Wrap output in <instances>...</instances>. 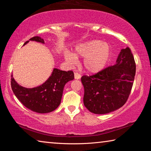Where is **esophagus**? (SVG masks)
Instances as JSON below:
<instances>
[{
  "label": "esophagus",
  "instance_id": "1",
  "mask_svg": "<svg viewBox=\"0 0 151 151\" xmlns=\"http://www.w3.org/2000/svg\"><path fill=\"white\" fill-rule=\"evenodd\" d=\"M81 77V75L78 73H75V79H80Z\"/></svg>",
  "mask_w": 151,
  "mask_h": 151
}]
</instances>
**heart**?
<instances>
[{
	"instance_id": "b5f03b06",
	"label": "heart",
	"mask_w": 151,
	"mask_h": 151,
	"mask_svg": "<svg viewBox=\"0 0 151 151\" xmlns=\"http://www.w3.org/2000/svg\"><path fill=\"white\" fill-rule=\"evenodd\" d=\"M111 55V50L109 44L99 40L83 43L75 48V55L85 58L84 68L91 73H96L103 70L108 63ZM64 57L71 65L75 64L76 60V57L72 53L65 52Z\"/></svg>"
}]
</instances>
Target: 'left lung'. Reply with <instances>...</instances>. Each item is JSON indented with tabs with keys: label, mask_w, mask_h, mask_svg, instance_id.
I'll return each mask as SVG.
<instances>
[{
	"label": "left lung",
	"mask_w": 151,
	"mask_h": 151,
	"mask_svg": "<svg viewBox=\"0 0 151 151\" xmlns=\"http://www.w3.org/2000/svg\"><path fill=\"white\" fill-rule=\"evenodd\" d=\"M136 64L129 47L122 49L116 64L91 76L81 77L84 104L94 114H106L126 103L133 85Z\"/></svg>",
	"instance_id": "1"
}]
</instances>
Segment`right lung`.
<instances>
[{
	"label": "right lung",
	"instance_id": "obj_1",
	"mask_svg": "<svg viewBox=\"0 0 151 151\" xmlns=\"http://www.w3.org/2000/svg\"><path fill=\"white\" fill-rule=\"evenodd\" d=\"M29 40L45 43L40 37H34ZM28 40L25 45L29 42ZM75 78L72 70L64 71L54 68L49 78L42 85L32 88L19 85L11 75V88L14 95L24 106L38 113H48L60 104L64 86Z\"/></svg>",
	"mask_w": 151,
	"mask_h": 151
}]
</instances>
